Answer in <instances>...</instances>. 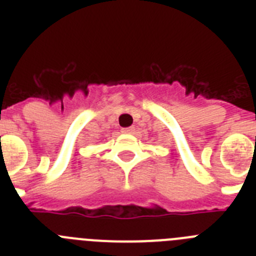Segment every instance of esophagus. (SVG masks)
<instances>
[{
	"label": "esophagus",
	"mask_w": 256,
	"mask_h": 256,
	"mask_svg": "<svg viewBox=\"0 0 256 256\" xmlns=\"http://www.w3.org/2000/svg\"><path fill=\"white\" fill-rule=\"evenodd\" d=\"M136 130V128L134 126H128V128H124L123 130H122V132L123 133H128V134H130V133H133Z\"/></svg>",
	"instance_id": "obj_1"
}]
</instances>
